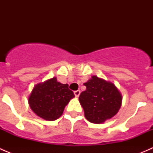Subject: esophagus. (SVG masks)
<instances>
[{
  "mask_svg": "<svg viewBox=\"0 0 153 153\" xmlns=\"http://www.w3.org/2000/svg\"><path fill=\"white\" fill-rule=\"evenodd\" d=\"M74 94H75V96L78 98V97L80 95V90H76V91H75V92H74Z\"/></svg>",
  "mask_w": 153,
  "mask_h": 153,
  "instance_id": "34e87169",
  "label": "esophagus"
}]
</instances>
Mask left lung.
I'll list each match as a JSON object with an SVG mask.
<instances>
[{
    "label": "left lung",
    "mask_w": 153,
    "mask_h": 153,
    "mask_svg": "<svg viewBox=\"0 0 153 153\" xmlns=\"http://www.w3.org/2000/svg\"><path fill=\"white\" fill-rule=\"evenodd\" d=\"M84 85L86 89L80 95L79 102L89 122L103 124L118 113L122 95L113 83L92 75Z\"/></svg>",
    "instance_id": "1"
}]
</instances>
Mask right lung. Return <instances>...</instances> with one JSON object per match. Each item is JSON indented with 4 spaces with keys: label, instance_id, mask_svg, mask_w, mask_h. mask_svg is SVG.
Returning <instances> with one entry per match:
<instances>
[{
    "label": "right lung",
    "instance_id": "1",
    "mask_svg": "<svg viewBox=\"0 0 153 153\" xmlns=\"http://www.w3.org/2000/svg\"><path fill=\"white\" fill-rule=\"evenodd\" d=\"M75 97L67 84L57 81L56 77L34 86L28 102L34 113L46 121H52L62 115L64 108Z\"/></svg>",
    "mask_w": 153,
    "mask_h": 153
}]
</instances>
